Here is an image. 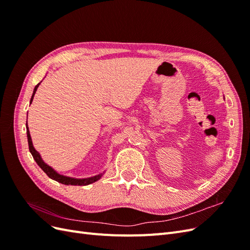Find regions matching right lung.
I'll use <instances>...</instances> for the list:
<instances>
[{
    "label": "right lung",
    "instance_id": "obj_1",
    "mask_svg": "<svg viewBox=\"0 0 250 250\" xmlns=\"http://www.w3.org/2000/svg\"><path fill=\"white\" fill-rule=\"evenodd\" d=\"M40 84H41V82L34 87L33 94H32V97H31V100H30V104L32 103L34 95L36 93L37 87L40 86ZM26 128H27V138H28V145H29L30 152H31V154H32V156L34 158V161L36 162V164L40 166V167L42 168V170L44 173H46L51 179L56 180V181H58V183L62 184V185H66V186H87V185H90V184L95 183V181H97V180H99L103 176L104 172L100 173V174H97V175L92 176V177H87V178H74V177H69V176L62 175V174H59L58 172H56L54 169H53L51 166H49L48 164H46V163L43 162L41 154L37 152V151L35 150V148L33 147L32 139H31V135H30V131H29V128H28V123L26 124Z\"/></svg>",
    "mask_w": 250,
    "mask_h": 250
}]
</instances>
